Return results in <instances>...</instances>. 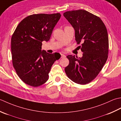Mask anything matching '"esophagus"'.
Segmentation results:
<instances>
[{"instance_id":"obj_1","label":"esophagus","mask_w":121,"mask_h":121,"mask_svg":"<svg viewBox=\"0 0 121 121\" xmlns=\"http://www.w3.org/2000/svg\"><path fill=\"white\" fill-rule=\"evenodd\" d=\"M66 57V55H64L63 54H61V58H64Z\"/></svg>"}]
</instances>
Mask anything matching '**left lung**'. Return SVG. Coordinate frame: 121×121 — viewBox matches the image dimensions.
Instances as JSON below:
<instances>
[{"instance_id": "8db88e82", "label": "left lung", "mask_w": 121, "mask_h": 121, "mask_svg": "<svg viewBox=\"0 0 121 121\" xmlns=\"http://www.w3.org/2000/svg\"><path fill=\"white\" fill-rule=\"evenodd\" d=\"M64 16L75 31L77 44L82 42L81 57L67 56L65 68L68 77L75 83L85 85L97 77L108 59L109 39L107 28L99 17L85 10L69 11Z\"/></svg>"}]
</instances>
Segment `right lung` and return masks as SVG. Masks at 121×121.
<instances>
[{"label":"right lung","instance_id":"obj_1","mask_svg":"<svg viewBox=\"0 0 121 121\" xmlns=\"http://www.w3.org/2000/svg\"><path fill=\"white\" fill-rule=\"evenodd\" d=\"M60 13L35 14L23 19L11 38L12 63L17 75L26 84L38 87L46 82L52 66L60 57L58 53L42 50L43 41L50 40Z\"/></svg>","mask_w":121,"mask_h":121}]
</instances>
